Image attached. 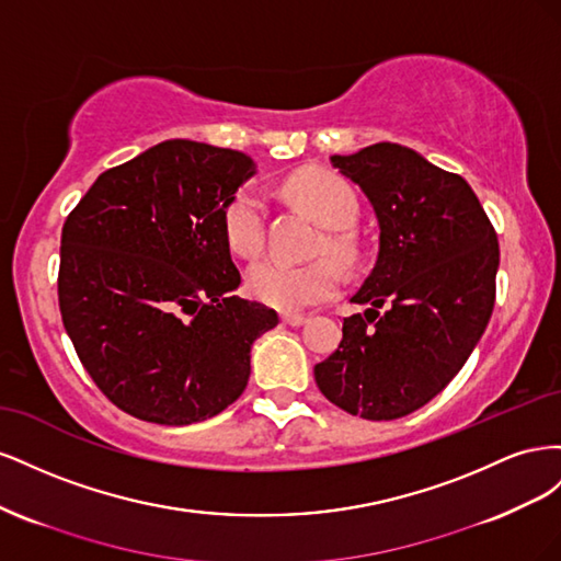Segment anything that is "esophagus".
<instances>
[{
	"label": "esophagus",
	"mask_w": 561,
	"mask_h": 561,
	"mask_svg": "<svg viewBox=\"0 0 561 561\" xmlns=\"http://www.w3.org/2000/svg\"><path fill=\"white\" fill-rule=\"evenodd\" d=\"M280 320H283V325H290V328H301V325H307V322H309V318L301 316V313H283Z\"/></svg>",
	"instance_id": "obj_1"
}]
</instances>
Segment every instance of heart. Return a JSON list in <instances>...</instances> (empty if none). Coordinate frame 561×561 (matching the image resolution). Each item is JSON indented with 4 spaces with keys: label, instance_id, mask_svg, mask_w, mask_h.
<instances>
[{
    "label": "heart",
    "instance_id": "obj_1",
    "mask_svg": "<svg viewBox=\"0 0 561 561\" xmlns=\"http://www.w3.org/2000/svg\"><path fill=\"white\" fill-rule=\"evenodd\" d=\"M285 194L316 222L325 225L322 250L351 262L355 257L353 236L346 231L358 217V194L348 180L328 168L309 165L285 180ZM222 233L229 250L239 257H257L264 248V203L252 186L236 190L222 208ZM248 293L278 311H301L332 299L342 287V271L330 260L293 264L262 260L248 268Z\"/></svg>",
    "mask_w": 561,
    "mask_h": 561
}]
</instances>
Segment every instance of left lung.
<instances>
[{
    "mask_svg": "<svg viewBox=\"0 0 561 561\" xmlns=\"http://www.w3.org/2000/svg\"><path fill=\"white\" fill-rule=\"evenodd\" d=\"M379 219V254L351 297L339 348L313 367L344 412L390 421L431 402L468 360L494 311L499 239L470 184L396 142L330 157Z\"/></svg>",
    "mask_w": 561,
    "mask_h": 561,
    "instance_id": "1",
    "label": "left lung"
}]
</instances>
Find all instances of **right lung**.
I'll return each instance as SVG.
<instances>
[{
	"label": "right lung",
	"mask_w": 561,
	"mask_h": 561,
	"mask_svg": "<svg viewBox=\"0 0 561 561\" xmlns=\"http://www.w3.org/2000/svg\"><path fill=\"white\" fill-rule=\"evenodd\" d=\"M254 175L243 151L165 140L100 175L60 239L62 325L95 386L126 414L190 426L241 398L254 339L278 325L233 295L222 233Z\"/></svg>",
	"instance_id": "right-lung-1"
}]
</instances>
